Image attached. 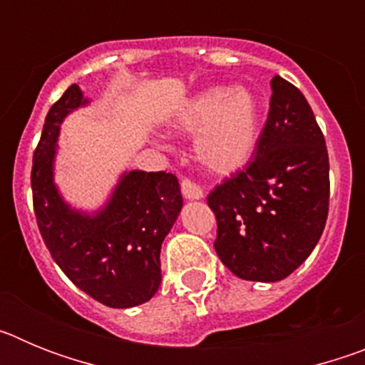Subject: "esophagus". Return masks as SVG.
Wrapping results in <instances>:
<instances>
[{
    "instance_id": "esophagus-1",
    "label": "esophagus",
    "mask_w": 365,
    "mask_h": 365,
    "mask_svg": "<svg viewBox=\"0 0 365 365\" xmlns=\"http://www.w3.org/2000/svg\"><path fill=\"white\" fill-rule=\"evenodd\" d=\"M180 190H182V195H185V199H188V201H199V199L205 197L202 190L190 179H182V182H180Z\"/></svg>"
}]
</instances>
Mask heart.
I'll return each mask as SVG.
<instances>
[{
  "instance_id": "heart-1",
  "label": "heart",
  "mask_w": 365,
  "mask_h": 365,
  "mask_svg": "<svg viewBox=\"0 0 365 365\" xmlns=\"http://www.w3.org/2000/svg\"><path fill=\"white\" fill-rule=\"evenodd\" d=\"M179 133L197 135L193 151L206 172L232 175L250 163L261 133L257 98L250 89L208 87L182 100L172 117Z\"/></svg>"
}]
</instances>
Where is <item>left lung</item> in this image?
Returning a JSON list of instances; mask_svg holds the SVG:
<instances>
[{
	"label": "left lung",
	"mask_w": 365,
	"mask_h": 365,
	"mask_svg": "<svg viewBox=\"0 0 365 365\" xmlns=\"http://www.w3.org/2000/svg\"><path fill=\"white\" fill-rule=\"evenodd\" d=\"M270 87L254 159L208 195L222 265L263 283L287 278L311 256L329 212V155L314 113L278 74Z\"/></svg>",
	"instance_id": "obj_1"
}]
</instances>
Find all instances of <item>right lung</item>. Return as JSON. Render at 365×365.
I'll list each match as a JSON object with an SVG mask.
<instances>
[{"instance_id": "obj_1", "label": "right lung", "mask_w": 365, "mask_h": 365, "mask_svg": "<svg viewBox=\"0 0 365 365\" xmlns=\"http://www.w3.org/2000/svg\"><path fill=\"white\" fill-rule=\"evenodd\" d=\"M89 104L76 83L49 109L32 159L38 228L56 265L80 291L113 309H130L159 291L160 247L182 208L179 180L166 172H124L102 208H73L54 182L63 118Z\"/></svg>"}]
</instances>
